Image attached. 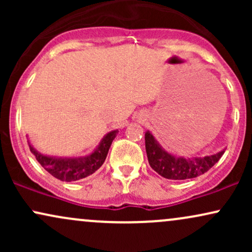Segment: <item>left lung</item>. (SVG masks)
Listing matches in <instances>:
<instances>
[{
  "label": "left lung",
  "instance_id": "obj_1",
  "mask_svg": "<svg viewBox=\"0 0 252 252\" xmlns=\"http://www.w3.org/2000/svg\"><path fill=\"white\" fill-rule=\"evenodd\" d=\"M146 152L150 167L169 180H187L204 174L218 162L225 149L204 158H184L166 152L150 131L144 134Z\"/></svg>",
  "mask_w": 252,
  "mask_h": 252
}]
</instances>
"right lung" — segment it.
<instances>
[{
	"mask_svg": "<svg viewBox=\"0 0 252 252\" xmlns=\"http://www.w3.org/2000/svg\"><path fill=\"white\" fill-rule=\"evenodd\" d=\"M117 132L118 130H112L108 132L91 154L80 156V158H58V156L43 155L32 146L30 141H28V144L37 162L51 175L62 181L71 182L94 174L102 166Z\"/></svg>",
	"mask_w": 252,
	"mask_h": 252,
	"instance_id": "obj_1",
	"label": "right lung"
}]
</instances>
